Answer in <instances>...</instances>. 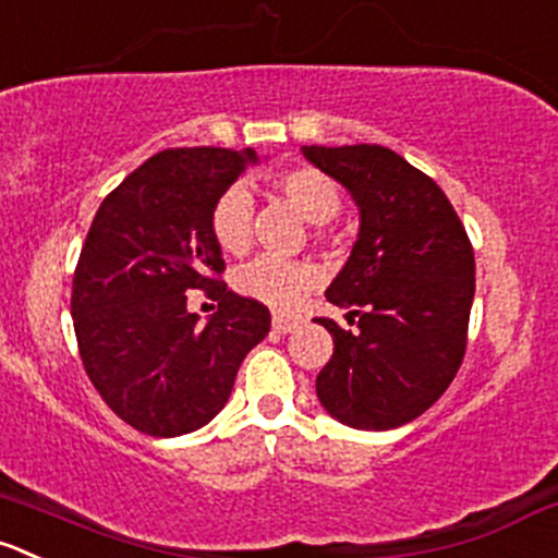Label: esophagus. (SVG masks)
<instances>
[{"mask_svg": "<svg viewBox=\"0 0 558 558\" xmlns=\"http://www.w3.org/2000/svg\"><path fill=\"white\" fill-rule=\"evenodd\" d=\"M296 327V318H291V316H286V313H275L272 316V329L275 332H291V329Z\"/></svg>", "mask_w": 558, "mask_h": 558, "instance_id": "1", "label": "esophagus"}]
</instances>
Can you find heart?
Returning a JSON list of instances; mask_svg holds the SVG:
<instances>
[{"label":"heart","mask_w":558,"mask_h":558,"mask_svg":"<svg viewBox=\"0 0 558 558\" xmlns=\"http://www.w3.org/2000/svg\"><path fill=\"white\" fill-rule=\"evenodd\" d=\"M275 187L305 215L311 223H329L340 213V187L332 177L313 166H291L275 174ZM253 213L256 204L242 185L218 196L209 213V231L215 245L229 256H245L253 245ZM318 269L305 262L262 256L234 275L242 296L264 302L275 311H296L300 302L316 289Z\"/></svg>","instance_id":"1"}]
</instances>
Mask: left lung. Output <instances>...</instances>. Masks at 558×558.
<instances>
[{"mask_svg":"<svg viewBox=\"0 0 558 558\" xmlns=\"http://www.w3.org/2000/svg\"><path fill=\"white\" fill-rule=\"evenodd\" d=\"M302 155L360 207V240L327 289L354 329L318 318L335 351L316 395L349 428H398L445 395L466 354L472 242L445 191L392 149L354 144Z\"/></svg>","mask_w":558,"mask_h":558,"instance_id":"obj_1","label":"left lung"}]
</instances>
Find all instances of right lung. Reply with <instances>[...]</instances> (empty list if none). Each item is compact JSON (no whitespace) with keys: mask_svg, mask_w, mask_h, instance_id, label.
I'll return each instance as SVG.
<instances>
[{"mask_svg":"<svg viewBox=\"0 0 558 558\" xmlns=\"http://www.w3.org/2000/svg\"><path fill=\"white\" fill-rule=\"evenodd\" d=\"M253 149H163L102 198L73 275L75 340L108 409L147 436L191 434L229 400L242 360L269 332V311L220 280L209 213ZM219 313L196 328L185 293Z\"/></svg>","mask_w":558,"mask_h":558,"instance_id":"add662e5","label":"right lung"}]
</instances>
